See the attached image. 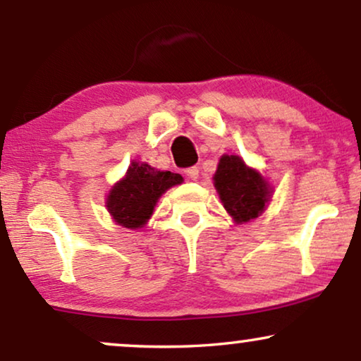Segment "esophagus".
I'll return each instance as SVG.
<instances>
[{
  "label": "esophagus",
  "mask_w": 361,
  "mask_h": 361,
  "mask_svg": "<svg viewBox=\"0 0 361 361\" xmlns=\"http://www.w3.org/2000/svg\"><path fill=\"white\" fill-rule=\"evenodd\" d=\"M185 176H188V179L195 180V179H197V177H199V167L192 166V167L185 169Z\"/></svg>",
  "instance_id": "34e87169"
}]
</instances>
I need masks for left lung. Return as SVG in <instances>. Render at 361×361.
Wrapping results in <instances>:
<instances>
[{
  "label": "left lung",
  "instance_id": "8db88e82",
  "mask_svg": "<svg viewBox=\"0 0 361 361\" xmlns=\"http://www.w3.org/2000/svg\"><path fill=\"white\" fill-rule=\"evenodd\" d=\"M214 188L222 206L238 224L259 216L273 194L268 180L247 167L239 155H222L214 173Z\"/></svg>",
  "mask_w": 361,
  "mask_h": 361
}]
</instances>
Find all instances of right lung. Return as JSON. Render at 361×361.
<instances>
[{"mask_svg":"<svg viewBox=\"0 0 361 361\" xmlns=\"http://www.w3.org/2000/svg\"><path fill=\"white\" fill-rule=\"evenodd\" d=\"M180 182V173L157 171L145 162H132L126 177L106 195V209L112 219L123 228H144L160 195Z\"/></svg>","mask_w":361,"mask_h":361,"instance_id":"obj_1","label":"right lung"}]
</instances>
